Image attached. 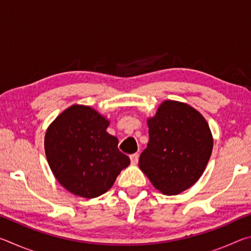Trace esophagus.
Instances as JSON below:
<instances>
[{"label":"esophagus","instance_id":"esophagus-1","mask_svg":"<svg viewBox=\"0 0 251 251\" xmlns=\"http://www.w3.org/2000/svg\"><path fill=\"white\" fill-rule=\"evenodd\" d=\"M130 161H131V164H133V165H136V164H137L138 163V154H137V152H135V154H131L130 156Z\"/></svg>","mask_w":251,"mask_h":251}]
</instances>
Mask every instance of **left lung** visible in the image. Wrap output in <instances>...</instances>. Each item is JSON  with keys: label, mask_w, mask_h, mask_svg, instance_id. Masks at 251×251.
Listing matches in <instances>:
<instances>
[{"label": "left lung", "mask_w": 251, "mask_h": 251, "mask_svg": "<svg viewBox=\"0 0 251 251\" xmlns=\"http://www.w3.org/2000/svg\"><path fill=\"white\" fill-rule=\"evenodd\" d=\"M150 142L139 168L165 195H178L196 182L212 151L209 125L188 104L165 100L147 120Z\"/></svg>", "instance_id": "1"}]
</instances>
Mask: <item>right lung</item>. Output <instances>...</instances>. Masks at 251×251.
Masks as SVG:
<instances>
[{"mask_svg": "<svg viewBox=\"0 0 251 251\" xmlns=\"http://www.w3.org/2000/svg\"><path fill=\"white\" fill-rule=\"evenodd\" d=\"M109 121L90 106L72 105L45 134V155L55 178L76 196L95 198L114 185L130 164L118 139L106 128Z\"/></svg>", "mask_w": 251, "mask_h": 251, "instance_id": "1", "label": "right lung"}]
</instances>
